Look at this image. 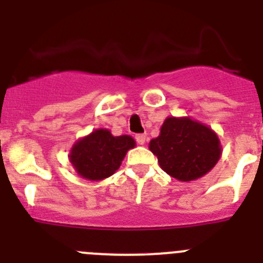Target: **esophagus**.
Wrapping results in <instances>:
<instances>
[{
    "mask_svg": "<svg viewBox=\"0 0 263 263\" xmlns=\"http://www.w3.org/2000/svg\"><path fill=\"white\" fill-rule=\"evenodd\" d=\"M146 139H147V137H146V134H137L136 136V141L138 145H145Z\"/></svg>",
    "mask_w": 263,
    "mask_h": 263,
    "instance_id": "esophagus-1",
    "label": "esophagus"
}]
</instances>
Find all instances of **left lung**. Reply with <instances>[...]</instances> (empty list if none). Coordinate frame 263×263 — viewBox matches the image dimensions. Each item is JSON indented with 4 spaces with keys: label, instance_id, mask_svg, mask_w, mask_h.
Here are the masks:
<instances>
[{
    "label": "left lung",
    "instance_id": "obj_1",
    "mask_svg": "<svg viewBox=\"0 0 263 263\" xmlns=\"http://www.w3.org/2000/svg\"><path fill=\"white\" fill-rule=\"evenodd\" d=\"M148 147L164 173L182 182L205 175L221 155L217 136L191 118H167Z\"/></svg>",
    "mask_w": 263,
    "mask_h": 263
}]
</instances>
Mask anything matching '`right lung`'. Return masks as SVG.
<instances>
[{
  "mask_svg": "<svg viewBox=\"0 0 263 263\" xmlns=\"http://www.w3.org/2000/svg\"><path fill=\"white\" fill-rule=\"evenodd\" d=\"M134 146L132 137H113L109 130L100 129L80 139L72 148L69 159L79 175L101 180L117 171L127 150Z\"/></svg>",
  "mask_w": 263,
  "mask_h": 263,
  "instance_id": "right-lung-1",
  "label": "right lung"
}]
</instances>
